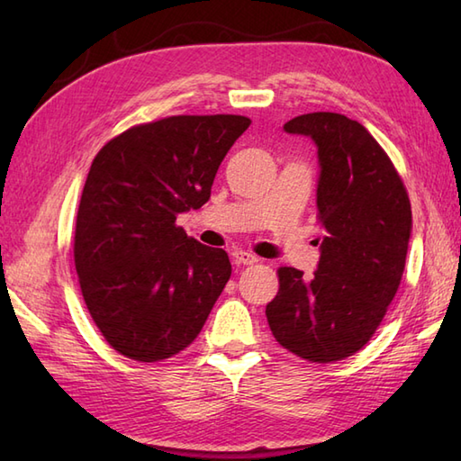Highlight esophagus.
<instances>
[{
    "label": "esophagus",
    "instance_id": "esophagus-1",
    "mask_svg": "<svg viewBox=\"0 0 461 461\" xmlns=\"http://www.w3.org/2000/svg\"><path fill=\"white\" fill-rule=\"evenodd\" d=\"M233 259H236L238 263H241V266H253V263L259 261L256 256H253V253H249L246 249H236V251H233Z\"/></svg>",
    "mask_w": 461,
    "mask_h": 461
}]
</instances>
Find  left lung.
Segmentation results:
<instances>
[{
	"instance_id": "1",
	"label": "left lung",
	"mask_w": 461,
	"mask_h": 461,
	"mask_svg": "<svg viewBox=\"0 0 461 461\" xmlns=\"http://www.w3.org/2000/svg\"><path fill=\"white\" fill-rule=\"evenodd\" d=\"M283 131L317 146V210L325 230L312 277L281 267L267 309L273 337L311 362L342 360L366 345L402 279L412 210L388 154L360 122L309 113Z\"/></svg>"
}]
</instances>
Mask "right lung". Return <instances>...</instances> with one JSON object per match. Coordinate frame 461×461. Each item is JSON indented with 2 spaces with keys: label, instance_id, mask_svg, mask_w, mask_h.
<instances>
[{
  "label": "right lung",
  "instance_id": "add662e5",
  "mask_svg": "<svg viewBox=\"0 0 461 461\" xmlns=\"http://www.w3.org/2000/svg\"><path fill=\"white\" fill-rule=\"evenodd\" d=\"M251 121L168 116L106 142L86 176L75 228L83 299L104 340L139 362L178 355L200 335L231 276L176 215L210 200L225 154Z\"/></svg>",
  "mask_w": 461,
  "mask_h": 461
}]
</instances>
